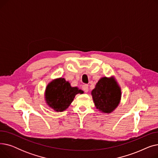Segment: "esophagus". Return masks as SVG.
Here are the masks:
<instances>
[{
  "label": "esophagus",
  "instance_id": "34e87169",
  "mask_svg": "<svg viewBox=\"0 0 158 158\" xmlns=\"http://www.w3.org/2000/svg\"><path fill=\"white\" fill-rule=\"evenodd\" d=\"M82 89L85 91V92L87 93L88 92V85H85L82 86Z\"/></svg>",
  "mask_w": 158,
  "mask_h": 158
}]
</instances>
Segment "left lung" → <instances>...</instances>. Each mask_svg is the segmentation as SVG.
Here are the masks:
<instances>
[{"label":"left lung","instance_id":"1","mask_svg":"<svg viewBox=\"0 0 158 158\" xmlns=\"http://www.w3.org/2000/svg\"><path fill=\"white\" fill-rule=\"evenodd\" d=\"M96 109L102 113L110 114L118 106L122 89L113 76L101 77L91 92Z\"/></svg>","mask_w":158,"mask_h":158}]
</instances>
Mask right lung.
<instances>
[{"instance_id": "obj_1", "label": "right lung", "mask_w": 158, "mask_h": 158, "mask_svg": "<svg viewBox=\"0 0 158 158\" xmlns=\"http://www.w3.org/2000/svg\"><path fill=\"white\" fill-rule=\"evenodd\" d=\"M77 87H72L69 81L60 77L48 82L45 91L47 106L56 112H63L70 106L77 94H83Z\"/></svg>"}]
</instances>
